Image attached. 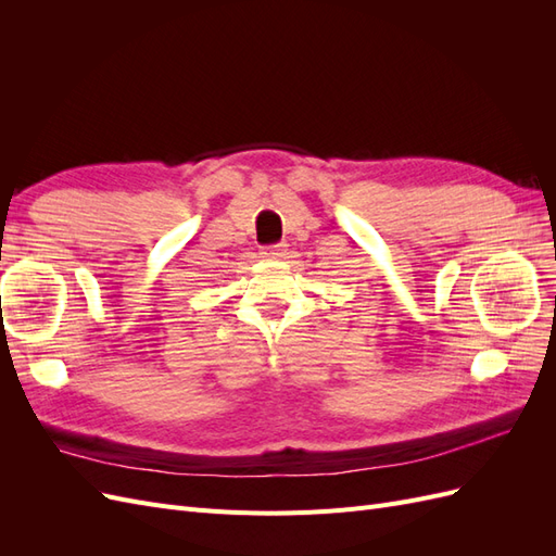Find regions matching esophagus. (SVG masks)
Wrapping results in <instances>:
<instances>
[{"label": "esophagus", "instance_id": "obj_1", "mask_svg": "<svg viewBox=\"0 0 556 556\" xmlns=\"http://www.w3.org/2000/svg\"><path fill=\"white\" fill-rule=\"evenodd\" d=\"M285 252H288V245H285V243H278V245H268V248H264L262 255H264L266 260H280V257H285Z\"/></svg>", "mask_w": 556, "mask_h": 556}]
</instances>
